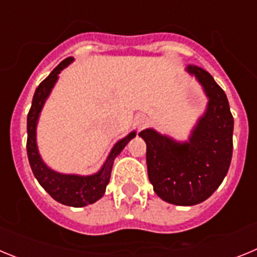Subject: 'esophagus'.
I'll list each match as a JSON object with an SVG mask.
<instances>
[{
	"label": "esophagus",
	"instance_id": "1",
	"mask_svg": "<svg viewBox=\"0 0 257 257\" xmlns=\"http://www.w3.org/2000/svg\"><path fill=\"white\" fill-rule=\"evenodd\" d=\"M147 123H148V118H147V115L140 114L135 118V124L139 130H142L143 127L147 126Z\"/></svg>",
	"mask_w": 257,
	"mask_h": 257
}]
</instances>
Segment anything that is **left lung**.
I'll return each mask as SVG.
<instances>
[{"instance_id": "8db88e82", "label": "left lung", "mask_w": 257, "mask_h": 257, "mask_svg": "<svg viewBox=\"0 0 257 257\" xmlns=\"http://www.w3.org/2000/svg\"><path fill=\"white\" fill-rule=\"evenodd\" d=\"M201 83L207 106L185 142L154 128L139 136L147 143V167L156 194L176 206L206 201L228 174L233 153L234 119L225 92L208 72L196 65L185 69Z\"/></svg>"}]
</instances>
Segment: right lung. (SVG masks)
Listing matches in <instances>:
<instances>
[{
    "label": "right lung",
    "mask_w": 257,
    "mask_h": 257,
    "mask_svg": "<svg viewBox=\"0 0 257 257\" xmlns=\"http://www.w3.org/2000/svg\"><path fill=\"white\" fill-rule=\"evenodd\" d=\"M73 61V58H67L63 60L55 69L52 70L46 79H44L36 88L35 96L32 100L31 110L27 117V153L31 169L36 179L52 198L59 203L70 207H85L95 203L101 198L105 193V188L110 179L113 162L115 157L123 151L131 139L136 136L135 131H131L123 139L118 140L109 153L101 169L92 175H74L60 174L51 170L42 161L37 147V123L41 112L45 105V101L51 94L52 88L59 78V73L67 68Z\"/></svg>",
    "instance_id": "1"
}]
</instances>
